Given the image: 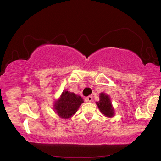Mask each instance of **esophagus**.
<instances>
[{
  "mask_svg": "<svg viewBox=\"0 0 161 161\" xmlns=\"http://www.w3.org/2000/svg\"><path fill=\"white\" fill-rule=\"evenodd\" d=\"M92 95H89V96H88V97H86V101H87V102L91 103V102H92Z\"/></svg>",
  "mask_w": 161,
  "mask_h": 161,
  "instance_id": "34e87169",
  "label": "esophagus"
}]
</instances>
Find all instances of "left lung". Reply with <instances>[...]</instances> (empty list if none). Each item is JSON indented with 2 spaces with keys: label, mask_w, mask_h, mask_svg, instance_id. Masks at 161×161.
<instances>
[{
  "label": "left lung",
  "mask_w": 161,
  "mask_h": 161,
  "mask_svg": "<svg viewBox=\"0 0 161 161\" xmlns=\"http://www.w3.org/2000/svg\"><path fill=\"white\" fill-rule=\"evenodd\" d=\"M96 104L100 109V111L103 114L109 117L113 116L114 110L111 105L110 99L108 95L101 93L100 95V100L96 102Z\"/></svg>",
  "instance_id": "1"
}]
</instances>
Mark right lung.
Returning <instances> with one entry per match:
<instances>
[{
  "instance_id": "right-lung-1",
  "label": "right lung",
  "mask_w": 161,
  "mask_h": 161,
  "mask_svg": "<svg viewBox=\"0 0 161 161\" xmlns=\"http://www.w3.org/2000/svg\"><path fill=\"white\" fill-rule=\"evenodd\" d=\"M83 103V100L79 95L64 91L61 97L54 105V109L59 117L61 118H69L75 114L80 105Z\"/></svg>"
}]
</instances>
